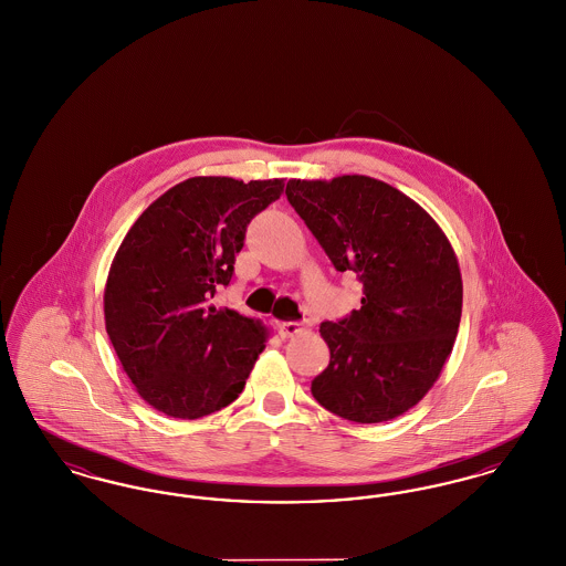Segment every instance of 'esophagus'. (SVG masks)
Instances as JSON below:
<instances>
[{
  "label": "esophagus",
  "instance_id": "34e87169",
  "mask_svg": "<svg viewBox=\"0 0 566 566\" xmlns=\"http://www.w3.org/2000/svg\"><path fill=\"white\" fill-rule=\"evenodd\" d=\"M277 333L282 337H296L303 333V324L298 323H280L277 324Z\"/></svg>",
  "mask_w": 566,
  "mask_h": 566
}]
</instances>
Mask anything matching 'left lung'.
Instances as JSON below:
<instances>
[{"mask_svg": "<svg viewBox=\"0 0 566 566\" xmlns=\"http://www.w3.org/2000/svg\"><path fill=\"white\" fill-rule=\"evenodd\" d=\"M286 197L335 270L363 282L360 310L321 324L331 360L312 395L350 422L392 420L422 401L454 348V248L424 208L369 176L289 180Z\"/></svg>", "mask_w": 566, "mask_h": 566, "instance_id": "8db88e82", "label": "left lung"}]
</instances>
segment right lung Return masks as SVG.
I'll list each match as a JSON object with an SVG mask.
<instances>
[{"mask_svg":"<svg viewBox=\"0 0 566 566\" xmlns=\"http://www.w3.org/2000/svg\"><path fill=\"white\" fill-rule=\"evenodd\" d=\"M284 180L197 176L163 192L125 235L104 291L106 331L137 395L171 418L233 403L268 328L210 305L233 275L245 227Z\"/></svg>","mask_w":566,"mask_h":566,"instance_id":"right-lung-1","label":"right lung"}]
</instances>
